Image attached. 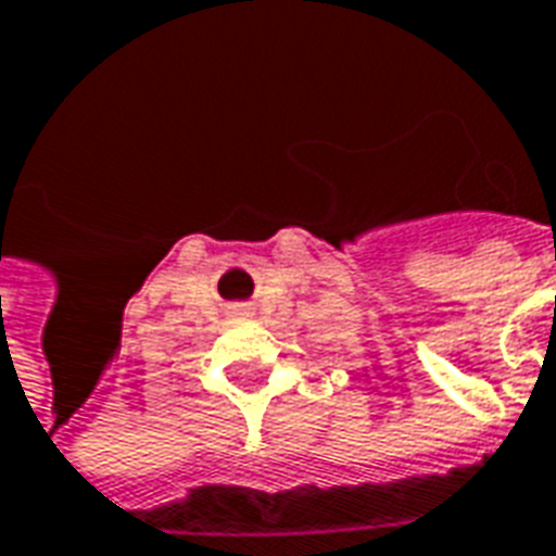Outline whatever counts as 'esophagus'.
Listing matches in <instances>:
<instances>
[{"mask_svg": "<svg viewBox=\"0 0 556 556\" xmlns=\"http://www.w3.org/2000/svg\"><path fill=\"white\" fill-rule=\"evenodd\" d=\"M228 314L230 317H251V314H254V307L245 305V302H237V305L228 307Z\"/></svg>", "mask_w": 556, "mask_h": 556, "instance_id": "obj_1", "label": "esophagus"}]
</instances>
